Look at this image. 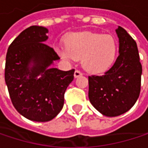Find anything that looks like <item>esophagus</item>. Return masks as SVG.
<instances>
[{"label": "esophagus", "instance_id": "34e87169", "mask_svg": "<svg viewBox=\"0 0 148 148\" xmlns=\"http://www.w3.org/2000/svg\"><path fill=\"white\" fill-rule=\"evenodd\" d=\"M74 75V78H78V77H79V76H81V75H82V73H81L80 71H79V70H75Z\"/></svg>", "mask_w": 148, "mask_h": 148}]
</instances>
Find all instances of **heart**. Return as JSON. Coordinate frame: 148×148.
I'll list each match as a JSON object with an SVG mask.
<instances>
[{
    "label": "heart",
    "mask_w": 148,
    "mask_h": 148,
    "mask_svg": "<svg viewBox=\"0 0 148 148\" xmlns=\"http://www.w3.org/2000/svg\"><path fill=\"white\" fill-rule=\"evenodd\" d=\"M57 51L68 61L81 59V65L87 72L100 74L113 64L117 44L111 35L85 32L70 35L67 47L59 48Z\"/></svg>",
    "instance_id": "b5f03b06"
}]
</instances>
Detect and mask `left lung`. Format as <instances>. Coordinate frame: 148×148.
<instances>
[{"label":"left lung","mask_w":148,"mask_h":148,"mask_svg":"<svg viewBox=\"0 0 148 148\" xmlns=\"http://www.w3.org/2000/svg\"><path fill=\"white\" fill-rule=\"evenodd\" d=\"M119 56L102 76L88 77V97L93 107L106 116H117L130 110L140 92L142 67L136 42L121 26L116 30Z\"/></svg>","instance_id":"obj_1"}]
</instances>
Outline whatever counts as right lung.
Wrapping results in <instances>:
<instances>
[{
	"label": "right lung",
	"instance_id": "add662e5",
	"mask_svg": "<svg viewBox=\"0 0 148 148\" xmlns=\"http://www.w3.org/2000/svg\"><path fill=\"white\" fill-rule=\"evenodd\" d=\"M48 29L32 25L24 30L8 47L5 81L17 111L34 122L55 118L64 104V93L74 79V69L52 68L60 57L45 45Z\"/></svg>",
	"mask_w": 148,
	"mask_h": 148
}]
</instances>
